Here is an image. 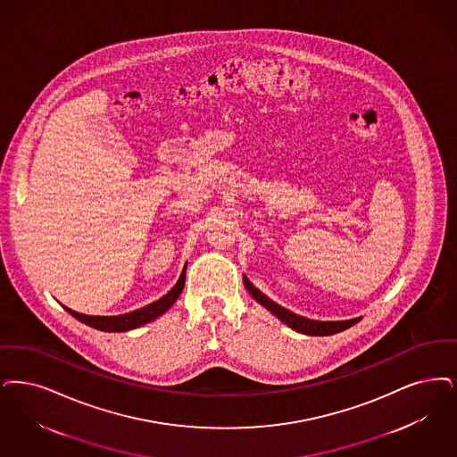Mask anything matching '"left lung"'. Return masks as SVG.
I'll list each match as a JSON object with an SVG mask.
<instances>
[{"label": "left lung", "instance_id": "1", "mask_svg": "<svg viewBox=\"0 0 457 457\" xmlns=\"http://www.w3.org/2000/svg\"><path fill=\"white\" fill-rule=\"evenodd\" d=\"M243 282H245V287L248 289V293L253 295L256 303H260L265 310L270 311L275 318H278L284 325H287L289 328H293L297 333H303V335L328 337V335H335V333H340L344 329L350 328V327H353L355 323H359L362 320V318L344 320V321H316V320H310V318L299 316L293 311L278 306L270 297H267L262 291H258L246 277H243Z\"/></svg>", "mask_w": 457, "mask_h": 457}]
</instances>
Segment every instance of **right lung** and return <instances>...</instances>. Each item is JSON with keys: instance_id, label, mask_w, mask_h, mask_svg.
Instances as JSON below:
<instances>
[{"instance_id": "right-lung-1", "label": "right lung", "mask_w": 457, "mask_h": 457, "mask_svg": "<svg viewBox=\"0 0 457 457\" xmlns=\"http://www.w3.org/2000/svg\"><path fill=\"white\" fill-rule=\"evenodd\" d=\"M185 270H187V267H183L180 278L173 286L171 291H168L163 297H160L158 301L147 304L141 310L130 311V312L119 314V316H88V314H81V312L70 310L66 306H64V310L74 316L78 321H81L92 328L100 329V331H129V329L137 328V327H143L149 321L160 318L175 304V301L182 294L183 286H185Z\"/></svg>"}]
</instances>
